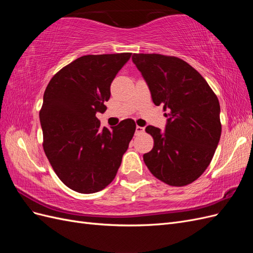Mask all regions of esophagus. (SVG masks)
Wrapping results in <instances>:
<instances>
[{
  "mask_svg": "<svg viewBox=\"0 0 253 253\" xmlns=\"http://www.w3.org/2000/svg\"><path fill=\"white\" fill-rule=\"evenodd\" d=\"M144 132V128L142 126H136V133L137 134H141Z\"/></svg>",
  "mask_w": 253,
  "mask_h": 253,
  "instance_id": "esophagus-1",
  "label": "esophagus"
}]
</instances>
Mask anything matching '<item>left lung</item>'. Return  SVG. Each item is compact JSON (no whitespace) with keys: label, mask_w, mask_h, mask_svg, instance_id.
<instances>
[{"label":"left lung","mask_w":253,"mask_h":253,"mask_svg":"<svg viewBox=\"0 0 253 253\" xmlns=\"http://www.w3.org/2000/svg\"><path fill=\"white\" fill-rule=\"evenodd\" d=\"M155 105L168 113L165 132L148 126L154 147L143 155L159 180L182 187L196 180L213 158L220 138L219 102L209 84L186 61L159 53H134Z\"/></svg>","instance_id":"8db88e82"}]
</instances>
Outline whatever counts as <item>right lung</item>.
Segmentation results:
<instances>
[{
	"instance_id": "right-lung-1",
	"label": "right lung",
	"mask_w": 253,
	"mask_h": 253,
	"mask_svg": "<svg viewBox=\"0 0 253 253\" xmlns=\"http://www.w3.org/2000/svg\"><path fill=\"white\" fill-rule=\"evenodd\" d=\"M131 52L82 56L50 79L40 110L43 149L66 187L83 194L101 191L115 178L136 125L125 119L101 127L111 83Z\"/></svg>"
}]
</instances>
